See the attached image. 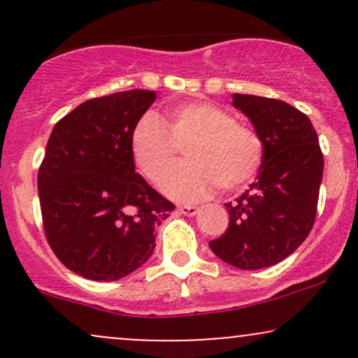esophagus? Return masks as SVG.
I'll return each instance as SVG.
<instances>
[{
    "label": "esophagus",
    "mask_w": 358,
    "mask_h": 358,
    "mask_svg": "<svg viewBox=\"0 0 358 358\" xmlns=\"http://www.w3.org/2000/svg\"><path fill=\"white\" fill-rule=\"evenodd\" d=\"M178 212L183 213V215H188V217H193L196 215V213L200 212L199 207H195V205H180L178 207Z\"/></svg>",
    "instance_id": "34e87169"
}]
</instances>
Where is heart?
I'll return each mask as SVG.
<instances>
[{
  "instance_id": "b5f03b06",
  "label": "heart",
  "mask_w": 358,
  "mask_h": 358,
  "mask_svg": "<svg viewBox=\"0 0 358 358\" xmlns=\"http://www.w3.org/2000/svg\"><path fill=\"white\" fill-rule=\"evenodd\" d=\"M180 145L187 146L189 162L168 174L163 190L182 202L202 200L217 185L224 190L242 187L257 173L264 153L256 131L208 102L175 106L166 124L155 113H146L131 134L134 162L153 183L162 182Z\"/></svg>"
}]
</instances>
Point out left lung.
<instances>
[{"label": "left lung", "instance_id": "1", "mask_svg": "<svg viewBox=\"0 0 358 358\" xmlns=\"http://www.w3.org/2000/svg\"><path fill=\"white\" fill-rule=\"evenodd\" d=\"M262 141L257 180L236 202L225 203L229 227L208 242L234 268H269L296 250L315 224L323 155L306 114L287 102L232 94Z\"/></svg>", "mask_w": 358, "mask_h": 358}]
</instances>
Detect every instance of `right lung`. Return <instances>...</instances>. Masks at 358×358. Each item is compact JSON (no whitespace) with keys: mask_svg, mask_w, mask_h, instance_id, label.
<instances>
[{"mask_svg":"<svg viewBox=\"0 0 358 358\" xmlns=\"http://www.w3.org/2000/svg\"><path fill=\"white\" fill-rule=\"evenodd\" d=\"M156 99L124 90L82 102L52 129L38 170L43 229L65 268L117 281L141 268L168 202L134 170L131 134Z\"/></svg>","mask_w":358,"mask_h":358,"instance_id":"add662e5","label":"right lung"}]
</instances>
